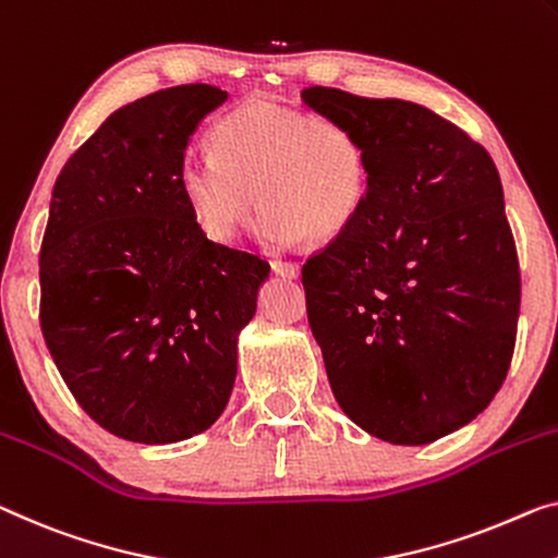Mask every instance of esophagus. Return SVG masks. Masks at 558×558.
<instances>
[{
	"mask_svg": "<svg viewBox=\"0 0 558 558\" xmlns=\"http://www.w3.org/2000/svg\"><path fill=\"white\" fill-rule=\"evenodd\" d=\"M270 265H272V272H276V276H280V278L293 280V278L301 276V265L293 263V260H272Z\"/></svg>",
	"mask_w": 558,
	"mask_h": 558,
	"instance_id": "obj_1",
	"label": "esophagus"
}]
</instances>
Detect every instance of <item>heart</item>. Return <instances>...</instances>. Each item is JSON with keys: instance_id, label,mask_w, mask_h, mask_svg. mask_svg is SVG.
Listing matches in <instances>:
<instances>
[{"instance_id": "obj_1", "label": "heart", "mask_w": 558, "mask_h": 558, "mask_svg": "<svg viewBox=\"0 0 558 558\" xmlns=\"http://www.w3.org/2000/svg\"><path fill=\"white\" fill-rule=\"evenodd\" d=\"M210 147L213 155L182 160L180 190L197 226L220 243L238 235L257 203L265 245L323 243L343 235L368 197L371 153L348 122L247 99L215 122Z\"/></svg>"}]
</instances>
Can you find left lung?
Returning a JSON list of instances; mask_svg holds the SVG:
<instances>
[{"mask_svg":"<svg viewBox=\"0 0 558 558\" xmlns=\"http://www.w3.org/2000/svg\"><path fill=\"white\" fill-rule=\"evenodd\" d=\"M301 97L371 153L359 218L303 265L332 396L365 434L430 444L476 418L511 365L521 276L501 178L428 107L332 87Z\"/></svg>","mask_w":558,"mask_h":558,"instance_id":"1","label":"left lung"}]
</instances>
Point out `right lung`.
<instances>
[{"label": "right lung", "instance_id": "add662e5", "mask_svg": "<svg viewBox=\"0 0 558 558\" xmlns=\"http://www.w3.org/2000/svg\"><path fill=\"white\" fill-rule=\"evenodd\" d=\"M228 93L180 85L112 112L54 182L39 320L89 418L162 446L220 418L270 265L213 243L180 190L190 137Z\"/></svg>", "mask_w": 558, "mask_h": 558}]
</instances>
